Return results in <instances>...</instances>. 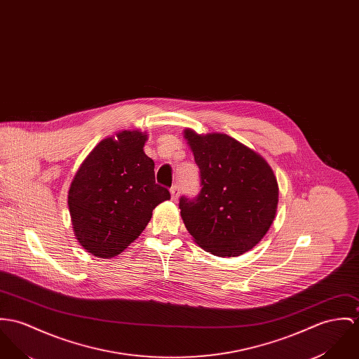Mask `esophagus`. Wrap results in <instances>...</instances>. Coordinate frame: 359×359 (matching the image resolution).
<instances>
[{
  "instance_id": "34e87169",
  "label": "esophagus",
  "mask_w": 359,
  "mask_h": 359,
  "mask_svg": "<svg viewBox=\"0 0 359 359\" xmlns=\"http://www.w3.org/2000/svg\"><path fill=\"white\" fill-rule=\"evenodd\" d=\"M170 192H171V198L175 201V200L178 198V196H180V187H178L177 184L172 185L171 189H170Z\"/></svg>"
}]
</instances>
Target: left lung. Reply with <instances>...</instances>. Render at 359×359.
Listing matches in <instances>:
<instances>
[{
    "label": "left lung",
    "mask_w": 359,
    "mask_h": 359,
    "mask_svg": "<svg viewBox=\"0 0 359 359\" xmlns=\"http://www.w3.org/2000/svg\"><path fill=\"white\" fill-rule=\"evenodd\" d=\"M185 138L200 170V192L181 196L184 224L196 243L217 257H238L255 247L273 224L278 185L257 152L226 134Z\"/></svg>",
    "instance_id": "left-lung-1"
}]
</instances>
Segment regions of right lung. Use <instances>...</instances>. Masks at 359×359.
Returning a JSON list of instances; mask_svg holds the SVG:
<instances>
[{"label": "right lung", "mask_w": 359, "mask_h": 359, "mask_svg": "<svg viewBox=\"0 0 359 359\" xmlns=\"http://www.w3.org/2000/svg\"><path fill=\"white\" fill-rule=\"evenodd\" d=\"M147 134L122 131L102 140L79 167L68 207L79 244L98 258H112L148 225L154 208L170 198L155 182V163L144 152Z\"/></svg>", "instance_id": "1"}]
</instances>
